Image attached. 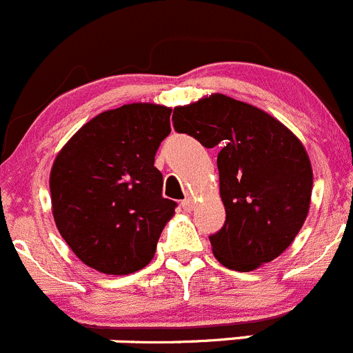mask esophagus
I'll list each match as a JSON object with an SVG mask.
<instances>
[{
	"label": "esophagus",
	"instance_id": "esophagus-1",
	"mask_svg": "<svg viewBox=\"0 0 353 353\" xmlns=\"http://www.w3.org/2000/svg\"><path fill=\"white\" fill-rule=\"evenodd\" d=\"M181 207H183L186 212H192V210L195 209V200H193L192 196H188V199H184L183 202H181Z\"/></svg>",
	"mask_w": 353,
	"mask_h": 353
}]
</instances>
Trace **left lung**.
Segmentation results:
<instances>
[{"instance_id":"obj_1","label":"left lung","mask_w":353,"mask_h":353,"mask_svg":"<svg viewBox=\"0 0 353 353\" xmlns=\"http://www.w3.org/2000/svg\"><path fill=\"white\" fill-rule=\"evenodd\" d=\"M174 128L219 146V193L226 221L209 236L217 261L251 272L282 254L310 209V158L288 127L259 108L212 94L177 106Z\"/></svg>"}]
</instances>
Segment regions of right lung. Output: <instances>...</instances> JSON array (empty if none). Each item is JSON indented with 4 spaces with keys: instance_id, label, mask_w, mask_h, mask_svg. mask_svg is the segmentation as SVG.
<instances>
[{
    "instance_id": "right-lung-1",
    "label": "right lung",
    "mask_w": 353,
    "mask_h": 353,
    "mask_svg": "<svg viewBox=\"0 0 353 353\" xmlns=\"http://www.w3.org/2000/svg\"><path fill=\"white\" fill-rule=\"evenodd\" d=\"M172 110L148 102L104 111L57 154L50 172L59 233L87 266L128 275L153 259L177 203L161 196L154 167Z\"/></svg>"
}]
</instances>
